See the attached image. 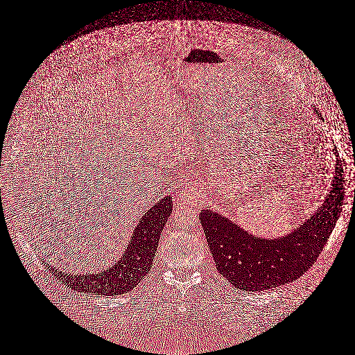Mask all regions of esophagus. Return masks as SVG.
Returning <instances> with one entry per match:
<instances>
[{
	"label": "esophagus",
	"instance_id": "obj_1",
	"mask_svg": "<svg viewBox=\"0 0 355 355\" xmlns=\"http://www.w3.org/2000/svg\"><path fill=\"white\" fill-rule=\"evenodd\" d=\"M196 198V189L193 186H184L180 196V202L184 203H194Z\"/></svg>",
	"mask_w": 355,
	"mask_h": 355
}]
</instances>
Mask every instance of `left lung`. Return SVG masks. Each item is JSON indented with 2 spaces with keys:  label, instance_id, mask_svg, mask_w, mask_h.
Segmentation results:
<instances>
[{
  "label": "left lung",
  "instance_id": "left-lung-1",
  "mask_svg": "<svg viewBox=\"0 0 355 355\" xmlns=\"http://www.w3.org/2000/svg\"><path fill=\"white\" fill-rule=\"evenodd\" d=\"M318 118L321 115L318 110ZM331 187L309 219L279 239H261L211 208L199 214L208 248L221 275L243 291H262L300 278L316 262L340 218L343 202V166L333 149Z\"/></svg>",
  "mask_w": 355,
  "mask_h": 355
}]
</instances>
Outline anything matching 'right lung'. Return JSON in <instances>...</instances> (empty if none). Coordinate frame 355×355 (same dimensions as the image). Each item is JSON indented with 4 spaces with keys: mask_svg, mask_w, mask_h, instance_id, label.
Returning a JSON list of instances; mask_svg holds the SVG:
<instances>
[{
    "mask_svg": "<svg viewBox=\"0 0 355 355\" xmlns=\"http://www.w3.org/2000/svg\"><path fill=\"white\" fill-rule=\"evenodd\" d=\"M171 196H165L139 220L130 244L122 258L105 271L89 275H73L51 269L55 277L71 290L96 295H123L130 293L141 282L152 268L157 250L159 234L171 216Z\"/></svg>",
    "mask_w": 355,
    "mask_h": 355,
    "instance_id": "add662e5",
    "label": "right lung"
}]
</instances>
